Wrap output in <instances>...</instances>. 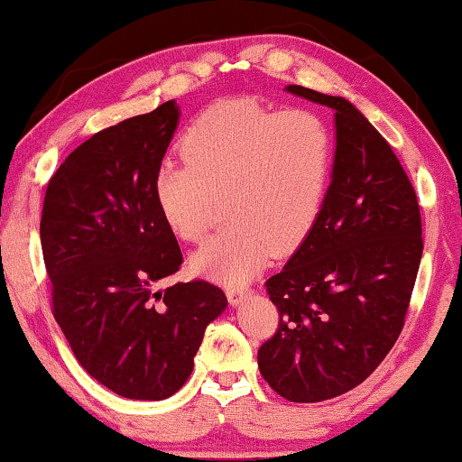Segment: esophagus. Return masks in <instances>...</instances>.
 I'll list each match as a JSON object with an SVG mask.
<instances>
[{"label": "esophagus", "instance_id": "obj_1", "mask_svg": "<svg viewBox=\"0 0 462 462\" xmlns=\"http://www.w3.org/2000/svg\"><path fill=\"white\" fill-rule=\"evenodd\" d=\"M225 293H226V297H229V301H231V305H239L241 301L245 300L247 295H250V289H247L245 285H229L225 289Z\"/></svg>", "mask_w": 462, "mask_h": 462}]
</instances>
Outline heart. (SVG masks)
I'll return each mask as SVG.
<instances>
[{"label":"heart","mask_w":462,"mask_h":462,"mask_svg":"<svg viewBox=\"0 0 462 462\" xmlns=\"http://www.w3.org/2000/svg\"><path fill=\"white\" fill-rule=\"evenodd\" d=\"M181 148L186 161H165L154 173V198L169 229L189 244L207 237L212 208L226 198L231 225L191 258L210 279L247 281L268 254L295 247L320 217L335 136L314 111L225 98L189 124Z\"/></svg>","instance_id":"1"}]
</instances>
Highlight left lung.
I'll return each mask as SVG.
<instances>
[{
	"label": "left lung",
	"instance_id": "left-lung-1",
	"mask_svg": "<svg viewBox=\"0 0 462 462\" xmlns=\"http://www.w3.org/2000/svg\"><path fill=\"white\" fill-rule=\"evenodd\" d=\"M285 90L335 111V169L318 221L266 281L281 320L258 367L282 399L320 402L361 384L399 338L423 254L421 215L401 161L353 103Z\"/></svg>",
	"mask_w": 462,
	"mask_h": 462
}]
</instances>
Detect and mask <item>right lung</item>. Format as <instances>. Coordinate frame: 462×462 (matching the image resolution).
Instances as JSON below:
<instances>
[{"mask_svg":"<svg viewBox=\"0 0 462 462\" xmlns=\"http://www.w3.org/2000/svg\"><path fill=\"white\" fill-rule=\"evenodd\" d=\"M180 124L175 101L95 134L49 181L41 247L53 316L78 364L134 401L175 394L204 330L226 308L207 281L180 271V244L154 198V173Z\"/></svg>","mask_w":462,"mask_h":462,"instance_id":"obj_1","label":"right lung"}]
</instances>
